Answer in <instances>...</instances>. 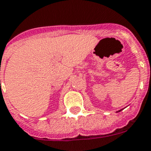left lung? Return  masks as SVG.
I'll return each instance as SVG.
<instances>
[{
  "mask_svg": "<svg viewBox=\"0 0 151 151\" xmlns=\"http://www.w3.org/2000/svg\"><path fill=\"white\" fill-rule=\"evenodd\" d=\"M122 111V110H120V111H118L117 112H119V111Z\"/></svg>",
  "mask_w": 151,
  "mask_h": 151,
  "instance_id": "obj_1",
  "label": "left lung"
}]
</instances>
